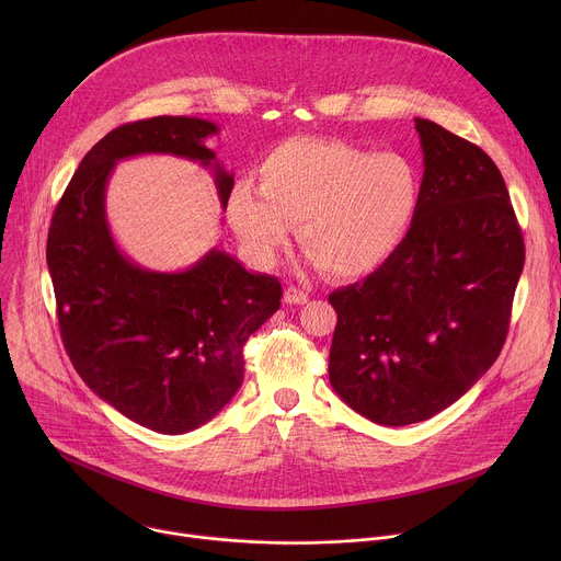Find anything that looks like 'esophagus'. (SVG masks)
<instances>
[{"instance_id": "obj_1", "label": "esophagus", "mask_w": 561, "mask_h": 561, "mask_svg": "<svg viewBox=\"0 0 561 561\" xmlns=\"http://www.w3.org/2000/svg\"><path fill=\"white\" fill-rule=\"evenodd\" d=\"M284 301L286 304H306L308 301V293L304 288H299V286H286Z\"/></svg>"}]
</instances>
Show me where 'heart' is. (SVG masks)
Returning a JSON list of instances; mask_svg holds the SVG:
<instances>
[{"instance_id":"1","label":"heart","mask_w":561,"mask_h":561,"mask_svg":"<svg viewBox=\"0 0 561 561\" xmlns=\"http://www.w3.org/2000/svg\"><path fill=\"white\" fill-rule=\"evenodd\" d=\"M260 191L237 184L228 221L247 255L271 266L299 226L301 247L337 277L379 268L404 244L420 206V173L402 152L337 139H295L266 154Z\"/></svg>"}]
</instances>
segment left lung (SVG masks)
<instances>
[{
	"label": "left lung",
	"instance_id": "obj_1",
	"mask_svg": "<svg viewBox=\"0 0 561 561\" xmlns=\"http://www.w3.org/2000/svg\"><path fill=\"white\" fill-rule=\"evenodd\" d=\"M415 128L424 178L404 244L329 295L331 386L381 426L437 415L493 366L524 268V237L493 159L431 119Z\"/></svg>",
	"mask_w": 561,
	"mask_h": 561
}]
</instances>
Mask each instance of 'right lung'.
<instances>
[{"instance_id": "add662e5", "label": "right lung", "mask_w": 561, "mask_h": 561, "mask_svg": "<svg viewBox=\"0 0 561 561\" xmlns=\"http://www.w3.org/2000/svg\"><path fill=\"white\" fill-rule=\"evenodd\" d=\"M219 128L199 117H150L100 139L50 221L46 262L64 348L106 404L154 433L213 420L244 381L247 340L279 308L282 284L208 251L180 273L130 262L106 221V184L119 159L162 152L210 167L226 208L232 175L206 148Z\"/></svg>"}]
</instances>
